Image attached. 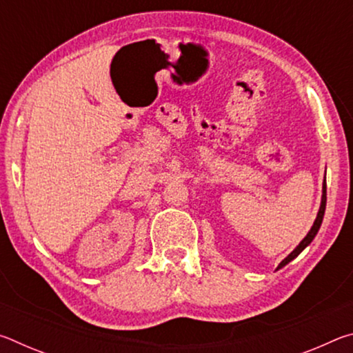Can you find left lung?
Returning <instances> with one entry per match:
<instances>
[{"mask_svg":"<svg viewBox=\"0 0 353 353\" xmlns=\"http://www.w3.org/2000/svg\"><path fill=\"white\" fill-rule=\"evenodd\" d=\"M325 204H327V185H325V181H324V185H322V201H321V207H319V212H318V216H316V219H314V224H313V227L312 229H310V232L307 234V236L303 238V240L299 243V246L292 250V252L286 256V259L280 263L279 265V268L277 270H280V268H283L285 265H288V263L292 260V259H296V256L302 252L303 249H305L310 243L313 241V238L316 236V234H318V230H319V227H321V224H322V218H324V212H325Z\"/></svg>","mask_w":353,"mask_h":353,"instance_id":"1","label":"left lung"}]
</instances>
